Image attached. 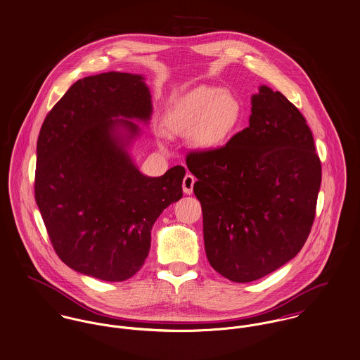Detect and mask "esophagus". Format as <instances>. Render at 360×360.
<instances>
[{"label": "esophagus", "mask_w": 360, "mask_h": 360, "mask_svg": "<svg viewBox=\"0 0 360 360\" xmlns=\"http://www.w3.org/2000/svg\"><path fill=\"white\" fill-rule=\"evenodd\" d=\"M196 182V178L191 174H186L185 178H184V182H182V188H184V192L186 195H192L193 193V185Z\"/></svg>", "instance_id": "esophagus-1"}]
</instances>
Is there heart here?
<instances>
[{"label": "heart", "mask_w": 360, "mask_h": 360, "mask_svg": "<svg viewBox=\"0 0 360 360\" xmlns=\"http://www.w3.org/2000/svg\"><path fill=\"white\" fill-rule=\"evenodd\" d=\"M239 116V101L231 92L214 85H199L171 102L164 125L169 134H193L199 146L214 148L225 142Z\"/></svg>", "instance_id": "1"}]
</instances>
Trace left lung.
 I'll return each mask as SVG.
<instances>
[{"instance_id": "1", "label": "left lung", "mask_w": 360, "mask_h": 360, "mask_svg": "<svg viewBox=\"0 0 360 360\" xmlns=\"http://www.w3.org/2000/svg\"><path fill=\"white\" fill-rule=\"evenodd\" d=\"M193 192L202 210L210 265L248 283L292 259L316 212L321 165L301 112L279 91L261 85L250 125L217 149L191 152Z\"/></svg>"}]
</instances>
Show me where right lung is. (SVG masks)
<instances>
[{"label":"right lung","mask_w":360,"mask_h":360,"mask_svg":"<svg viewBox=\"0 0 360 360\" xmlns=\"http://www.w3.org/2000/svg\"><path fill=\"white\" fill-rule=\"evenodd\" d=\"M152 96L139 75L76 81L52 108L37 141L34 196L58 257L105 281L134 276L162 210L182 198L185 168L143 175L127 146L148 122Z\"/></svg>","instance_id":"1"}]
</instances>
